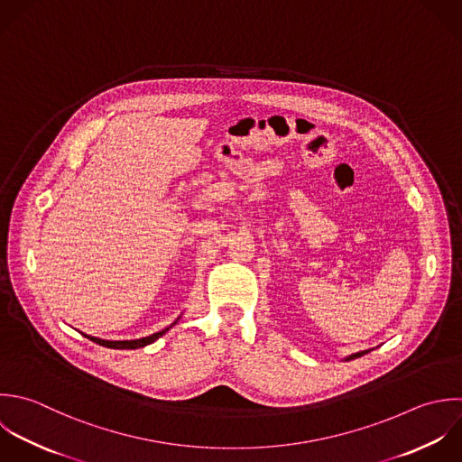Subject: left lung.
<instances>
[{"mask_svg":"<svg viewBox=\"0 0 462 462\" xmlns=\"http://www.w3.org/2000/svg\"><path fill=\"white\" fill-rule=\"evenodd\" d=\"M365 353H369V351H362V353H356V355H351L349 358H346V360H355V358H358V356H364Z\"/></svg>","mask_w":462,"mask_h":462,"instance_id":"obj_1","label":"left lung"}]
</instances>
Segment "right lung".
Instances as JSON below:
<instances>
[{
	"label": "right lung",
	"instance_id": "add662e5",
	"mask_svg": "<svg viewBox=\"0 0 462 462\" xmlns=\"http://www.w3.org/2000/svg\"><path fill=\"white\" fill-rule=\"evenodd\" d=\"M178 322V320H176ZM174 322V324H176ZM174 324H171L169 328H165V329H162V331H158V333H152V335H149V337H145V338H138V340H116V342H113V340H102V338H97V337H89V335H84V337H88L91 342H95V344H98V346H104V347H109V349H138V347H143V346H149V344H152L154 340H158L162 335H165Z\"/></svg>",
	"mask_w": 462,
	"mask_h": 462
}]
</instances>
